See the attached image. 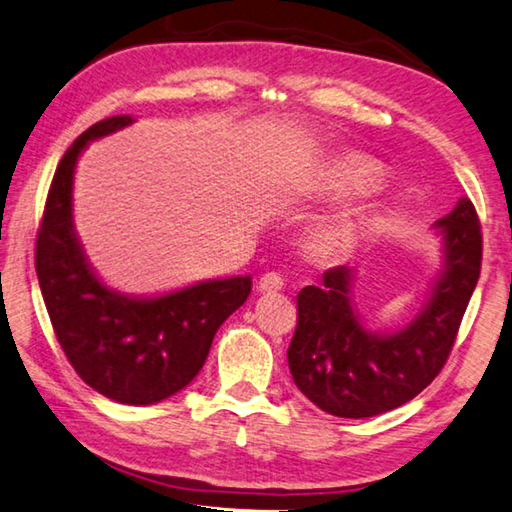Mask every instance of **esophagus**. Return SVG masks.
I'll list each match as a JSON object with an SVG mask.
<instances>
[{"label":"esophagus","mask_w":512,"mask_h":512,"mask_svg":"<svg viewBox=\"0 0 512 512\" xmlns=\"http://www.w3.org/2000/svg\"><path fill=\"white\" fill-rule=\"evenodd\" d=\"M281 288H283V276L279 272H267L258 279V290L267 292V295H270V292H279Z\"/></svg>","instance_id":"1"}]
</instances>
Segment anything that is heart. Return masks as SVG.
<instances>
[{"mask_svg":"<svg viewBox=\"0 0 512 512\" xmlns=\"http://www.w3.org/2000/svg\"><path fill=\"white\" fill-rule=\"evenodd\" d=\"M379 181V172L367 163H349L340 174V190H367ZM358 236V222L354 215H340L320 224L313 233V249L320 256H340L354 247Z\"/></svg>","mask_w":512,"mask_h":512,"instance_id":"b5f03b06","label":"heart"}]
</instances>
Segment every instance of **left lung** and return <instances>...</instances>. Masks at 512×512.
<instances>
[{
	"instance_id": "8db88e82",
	"label": "left lung",
	"mask_w": 512,
	"mask_h": 512,
	"mask_svg": "<svg viewBox=\"0 0 512 512\" xmlns=\"http://www.w3.org/2000/svg\"><path fill=\"white\" fill-rule=\"evenodd\" d=\"M442 270L420 315L395 333L365 329L351 306L354 270L333 267L297 295L288 365L297 388L335 417H374L420 395L445 367L481 274L483 236L472 201L435 222Z\"/></svg>"
}]
</instances>
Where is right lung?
Masks as SVG:
<instances>
[{
	"label": "right lung",
	"instance_id": "obj_1",
	"mask_svg": "<svg viewBox=\"0 0 512 512\" xmlns=\"http://www.w3.org/2000/svg\"><path fill=\"white\" fill-rule=\"evenodd\" d=\"M131 122V115H115L92 124L61 158L36 238V274L74 372L99 395L149 406L199 374L217 329L247 301L251 276L201 281L161 297H129L97 279L74 233V167L90 140Z\"/></svg>",
	"mask_w": 512,
	"mask_h": 512
}]
</instances>
